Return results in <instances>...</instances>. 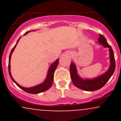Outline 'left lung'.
<instances>
[{"label": "left lung", "instance_id": "obj_1", "mask_svg": "<svg viewBox=\"0 0 121 121\" xmlns=\"http://www.w3.org/2000/svg\"><path fill=\"white\" fill-rule=\"evenodd\" d=\"M98 42L101 44H102L103 47L105 48L107 47L109 48L110 65L109 68L105 73L93 79H83L80 77L77 73L76 65L73 62H71L70 64V73L72 81L76 87L81 89L83 91H93L102 88L112 77L116 68V62H115L114 55L113 49L110 45L107 42L105 37L101 34H99Z\"/></svg>", "mask_w": 121, "mask_h": 121}]
</instances>
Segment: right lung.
Listing matches in <instances>:
<instances>
[{
  "mask_svg": "<svg viewBox=\"0 0 121 121\" xmlns=\"http://www.w3.org/2000/svg\"><path fill=\"white\" fill-rule=\"evenodd\" d=\"M30 32H28V31L27 32L24 34V35H27L28 33ZM20 38H21V37L19 39H18V40L17 41V43H16V45H15L14 47L12 48V49L11 50V52L10 55H9V62H8V72H9V76H10L11 78L12 79V81L14 82L15 84L17 85V86H19L20 89H22V90H23V91H26V92L28 93L38 94V93H40L44 92V91H47V90L49 89L50 87H51V86H52V85L53 84V81L54 72H55V70H56V69L57 68V66L58 64H59V59H57L56 61H55L53 63H52V64L51 65V66H50V67L49 68V70H48V74H47L46 79H45V81L43 82V83H41V84L35 86L31 87H28V88L27 87H24L22 86H20V85L18 84L14 80H13V78H12V77L11 76V71H10V68H11L10 60H11V55H12V52H13V51H14L15 47H16V45H17V44L18 43V42H19V40H20Z\"/></svg>",
  "mask_w": 121,
  "mask_h": 121,
  "instance_id": "1",
  "label": "right lung"
}]
</instances>
